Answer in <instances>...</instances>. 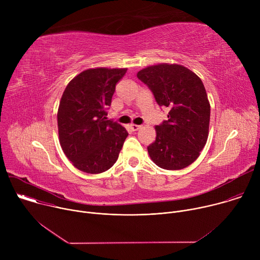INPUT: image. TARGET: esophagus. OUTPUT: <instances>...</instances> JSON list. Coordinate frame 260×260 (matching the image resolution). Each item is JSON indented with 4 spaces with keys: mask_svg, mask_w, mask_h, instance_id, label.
<instances>
[{
    "mask_svg": "<svg viewBox=\"0 0 260 260\" xmlns=\"http://www.w3.org/2000/svg\"><path fill=\"white\" fill-rule=\"evenodd\" d=\"M129 127L132 128V131L136 132V131H138V129H140V128H141V125H138V124H131V125H129Z\"/></svg>",
    "mask_w": 260,
    "mask_h": 260,
    "instance_id": "1",
    "label": "esophagus"
}]
</instances>
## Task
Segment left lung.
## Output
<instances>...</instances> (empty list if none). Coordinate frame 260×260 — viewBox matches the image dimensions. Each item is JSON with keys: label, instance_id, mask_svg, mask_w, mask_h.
Segmentation results:
<instances>
[{"label": "left lung", "instance_id": "left-lung-1", "mask_svg": "<svg viewBox=\"0 0 260 260\" xmlns=\"http://www.w3.org/2000/svg\"><path fill=\"white\" fill-rule=\"evenodd\" d=\"M137 77L169 109L168 120L155 126L156 139L147 147L152 161L165 170H181L200 156L209 136L210 103L201 78L177 63H159Z\"/></svg>", "mask_w": 260, "mask_h": 260}]
</instances>
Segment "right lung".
Instances as JSON below:
<instances>
[{"label": "right lung", "mask_w": 260, "mask_h": 260, "mask_svg": "<svg viewBox=\"0 0 260 260\" xmlns=\"http://www.w3.org/2000/svg\"><path fill=\"white\" fill-rule=\"evenodd\" d=\"M127 69H88L67 85L57 111L59 143L78 170L100 174L112 167L128 135L107 119L117 82Z\"/></svg>", "instance_id": "1"}]
</instances>
